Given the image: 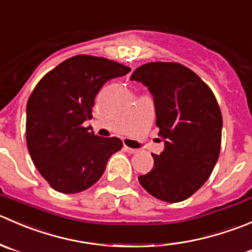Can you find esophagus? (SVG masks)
<instances>
[{"label":"esophagus","instance_id":"obj_1","mask_svg":"<svg viewBox=\"0 0 252 252\" xmlns=\"http://www.w3.org/2000/svg\"><path fill=\"white\" fill-rule=\"evenodd\" d=\"M124 149H125V151L127 152V153H129V154H134V153H137V149H134V148H131V147H128V146H124Z\"/></svg>","mask_w":252,"mask_h":252}]
</instances>
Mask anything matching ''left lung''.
<instances>
[{
  "instance_id": "8db88e82",
  "label": "left lung",
  "mask_w": 252,
  "mask_h": 252,
  "mask_svg": "<svg viewBox=\"0 0 252 252\" xmlns=\"http://www.w3.org/2000/svg\"><path fill=\"white\" fill-rule=\"evenodd\" d=\"M131 81L142 82L153 94L156 125L165 139L139 184L158 200H186L207 181L218 160L223 125L218 101L195 72L178 62L142 64Z\"/></svg>"
}]
</instances>
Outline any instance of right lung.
<instances>
[{"mask_svg": "<svg viewBox=\"0 0 252 252\" xmlns=\"http://www.w3.org/2000/svg\"><path fill=\"white\" fill-rule=\"evenodd\" d=\"M129 67L105 57L77 55L47 72L27 103V146L34 165L54 190L77 193L96 183L109 158L123 148L118 137L84 127L96 94Z\"/></svg>", "mask_w": 252, "mask_h": 252, "instance_id": "add662e5", "label": "right lung"}]
</instances>
